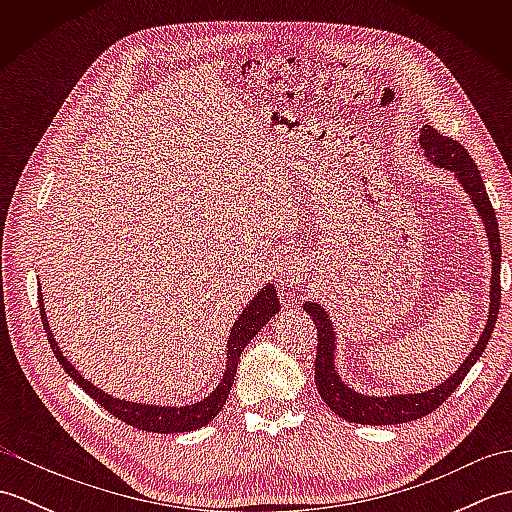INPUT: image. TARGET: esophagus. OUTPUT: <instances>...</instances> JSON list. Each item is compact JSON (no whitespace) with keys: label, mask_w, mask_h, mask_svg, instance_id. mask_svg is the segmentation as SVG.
Here are the masks:
<instances>
[{"label":"esophagus","mask_w":512,"mask_h":512,"mask_svg":"<svg viewBox=\"0 0 512 512\" xmlns=\"http://www.w3.org/2000/svg\"><path fill=\"white\" fill-rule=\"evenodd\" d=\"M306 277H308V266L301 257H295V255L286 257L277 268V279L284 288H295L303 284V279Z\"/></svg>","instance_id":"obj_1"}]
</instances>
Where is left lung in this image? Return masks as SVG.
I'll return each mask as SVG.
<instances>
[{"instance_id":"1","label":"left lung","mask_w":512,"mask_h":512,"mask_svg":"<svg viewBox=\"0 0 512 512\" xmlns=\"http://www.w3.org/2000/svg\"><path fill=\"white\" fill-rule=\"evenodd\" d=\"M420 147L424 149L433 165H440L455 173V178L460 180L464 191L471 195V202L475 204L477 213L482 215V222L486 226L488 246H491L493 257V277H491V310H488V321L484 325V332L480 341L466 356V361L458 367L449 380H444L436 389L424 391V394H405V396H365L358 394L352 387H347L339 372L334 369V328L319 303H303L314 325H317V358H314V380H317V389L336 416H341L347 422L356 424H400L418 420L427 413L436 411L444 400H447L455 389L460 387L464 376L471 372V367L480 361L484 354L488 339H491L493 328L497 323L499 314V301H502V281H499V273H502V242H499V226L491 200H488L486 187L482 182V173L477 169L473 158L469 156L458 140L449 136H442L438 129L431 125H424L420 132Z\"/></svg>"}]
</instances>
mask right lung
Here are the masks:
<instances>
[{
    "label": "right lung",
    "instance_id": "right-lung-1",
    "mask_svg": "<svg viewBox=\"0 0 512 512\" xmlns=\"http://www.w3.org/2000/svg\"><path fill=\"white\" fill-rule=\"evenodd\" d=\"M39 310H41L43 330L48 332V341H50L54 356H57L59 365L65 369V374H68L74 383L85 391V394L99 402L105 411H110L114 418L129 424V427H136L143 431L184 433V431H195V429L204 427V424H209L217 416V413L222 411L224 402L228 398V391H231V387H233L239 356H242L244 347L253 341V336L279 312V299H277L275 286H270V284L264 286L262 292H257V297L248 303L244 312L239 314V319L233 323V328H231V336H228V350H226V372L220 380V385L215 387L211 396H206L204 400L195 402V405H184V407H158V405H143V402L118 400L110 394H105L103 389L94 387L90 380H85L79 372H76L72 363L59 350V345H57V341H54V336L50 332L46 310H43L41 292H39Z\"/></svg>",
    "mask_w": 512,
    "mask_h": 512
}]
</instances>
